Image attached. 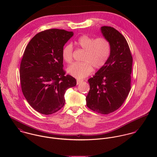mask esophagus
<instances>
[{"instance_id":"1","label":"esophagus","mask_w":157,"mask_h":157,"mask_svg":"<svg viewBox=\"0 0 157 157\" xmlns=\"http://www.w3.org/2000/svg\"><path fill=\"white\" fill-rule=\"evenodd\" d=\"M82 82H83L82 80H77V84L78 85V84H80V83H82Z\"/></svg>"}]
</instances>
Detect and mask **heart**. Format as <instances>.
Here are the masks:
<instances>
[{
	"instance_id": "b5f03b06",
	"label": "heart",
	"mask_w": 157,
	"mask_h": 157,
	"mask_svg": "<svg viewBox=\"0 0 157 157\" xmlns=\"http://www.w3.org/2000/svg\"><path fill=\"white\" fill-rule=\"evenodd\" d=\"M75 44L85 51L83 62L74 63L67 68V72L77 78L81 79L90 75L93 67L95 69L102 68L111 56V44L105 37L94 39L85 34L78 37L75 41ZM62 56L66 63H71L73 60L72 45H66L62 50Z\"/></svg>"
}]
</instances>
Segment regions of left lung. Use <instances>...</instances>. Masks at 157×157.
I'll list each match as a JSON object with an SVG mask.
<instances>
[{
    "label": "left lung",
    "instance_id": "1",
    "mask_svg": "<svg viewBox=\"0 0 157 157\" xmlns=\"http://www.w3.org/2000/svg\"><path fill=\"white\" fill-rule=\"evenodd\" d=\"M111 44L106 64L88 80L90 90L86 105L94 112L109 114L123 104L131 88L132 56L125 37L111 26L101 28Z\"/></svg>",
    "mask_w": 157,
    "mask_h": 157
}]
</instances>
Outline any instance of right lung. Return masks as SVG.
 <instances>
[{
	"mask_svg": "<svg viewBox=\"0 0 157 157\" xmlns=\"http://www.w3.org/2000/svg\"><path fill=\"white\" fill-rule=\"evenodd\" d=\"M72 31L50 29L34 36L26 46L20 66L23 94L36 111L49 115L65 105L67 90L77 82L63 69L62 50Z\"/></svg>",
	"mask_w": 157,
	"mask_h": 157,
	"instance_id": "right-lung-1",
	"label": "right lung"
}]
</instances>
